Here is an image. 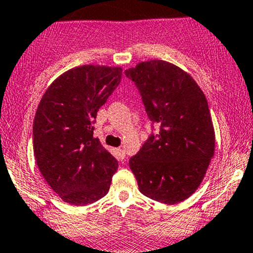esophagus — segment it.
Returning <instances> with one entry per match:
<instances>
[{
    "instance_id": "1",
    "label": "esophagus",
    "mask_w": 253,
    "mask_h": 253,
    "mask_svg": "<svg viewBox=\"0 0 253 253\" xmlns=\"http://www.w3.org/2000/svg\"><path fill=\"white\" fill-rule=\"evenodd\" d=\"M118 156H119L120 160H125V158H126V153H125L124 148H119L118 149Z\"/></svg>"
}]
</instances>
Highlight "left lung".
<instances>
[{"instance_id":"1","label":"left lung","mask_w":253,"mask_h":253,"mask_svg":"<svg viewBox=\"0 0 253 253\" xmlns=\"http://www.w3.org/2000/svg\"><path fill=\"white\" fill-rule=\"evenodd\" d=\"M160 126L129 159L140 193L162 204L184 201L203 182L214 153V129L204 92L189 74L164 60L125 71Z\"/></svg>"}]
</instances>
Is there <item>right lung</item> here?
Here are the masks:
<instances>
[{
  "label": "right lung",
  "mask_w": 253,
  "mask_h": 253,
  "mask_svg": "<svg viewBox=\"0 0 253 253\" xmlns=\"http://www.w3.org/2000/svg\"><path fill=\"white\" fill-rule=\"evenodd\" d=\"M121 76L120 66H78L54 80L40 102L33 127L36 164L65 203L84 206L108 194L119 164L93 137V125Z\"/></svg>",
  "instance_id": "right-lung-1"
}]
</instances>
